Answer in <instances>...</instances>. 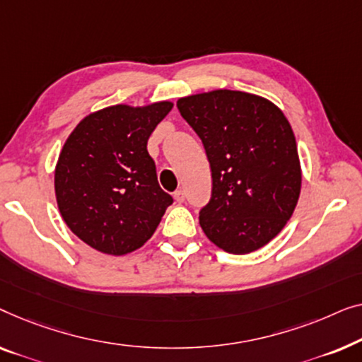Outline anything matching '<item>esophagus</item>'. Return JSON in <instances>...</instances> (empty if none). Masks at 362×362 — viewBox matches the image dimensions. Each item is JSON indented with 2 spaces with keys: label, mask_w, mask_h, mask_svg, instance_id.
<instances>
[{
  "label": "esophagus",
  "mask_w": 362,
  "mask_h": 362,
  "mask_svg": "<svg viewBox=\"0 0 362 362\" xmlns=\"http://www.w3.org/2000/svg\"><path fill=\"white\" fill-rule=\"evenodd\" d=\"M174 200H175L177 203H183V200H185V192H183V190H177V192L174 193Z\"/></svg>",
  "instance_id": "34e87169"
}]
</instances>
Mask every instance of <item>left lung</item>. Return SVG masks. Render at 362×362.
Listing matches in <instances>:
<instances>
[{
    "mask_svg": "<svg viewBox=\"0 0 362 362\" xmlns=\"http://www.w3.org/2000/svg\"><path fill=\"white\" fill-rule=\"evenodd\" d=\"M177 106L200 136L211 167L203 233L230 254L266 246L287 225L302 188L288 119L271 100L236 90L188 95Z\"/></svg>",
    "mask_w": 362,
    "mask_h": 362,
    "instance_id": "obj_1",
    "label": "left lung"
}]
</instances>
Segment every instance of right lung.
Instances as JSON below:
<instances>
[{
	"label": "right lung",
	"mask_w": 362,
	"mask_h": 362,
	"mask_svg": "<svg viewBox=\"0 0 362 362\" xmlns=\"http://www.w3.org/2000/svg\"><path fill=\"white\" fill-rule=\"evenodd\" d=\"M172 108V101L113 105L70 132L55 165V198L65 225L90 247L110 256L136 251L174 202L147 152L149 136Z\"/></svg>",
	"instance_id": "add662e5"
}]
</instances>
